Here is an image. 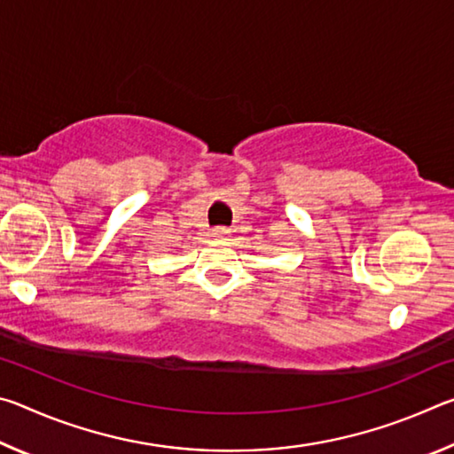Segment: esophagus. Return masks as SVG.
<instances>
[{
	"instance_id": "1",
	"label": "esophagus",
	"mask_w": 454,
	"mask_h": 454,
	"mask_svg": "<svg viewBox=\"0 0 454 454\" xmlns=\"http://www.w3.org/2000/svg\"><path fill=\"white\" fill-rule=\"evenodd\" d=\"M228 236H230L228 228H214L212 230V238H216V240H226Z\"/></svg>"
}]
</instances>
